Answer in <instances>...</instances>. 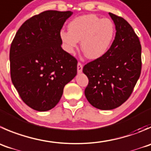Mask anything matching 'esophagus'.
<instances>
[{
  "label": "esophagus",
  "mask_w": 151,
  "mask_h": 151,
  "mask_svg": "<svg viewBox=\"0 0 151 151\" xmlns=\"http://www.w3.org/2000/svg\"><path fill=\"white\" fill-rule=\"evenodd\" d=\"M82 71H83V65L80 63H77V72L80 74L82 72Z\"/></svg>",
  "instance_id": "esophagus-1"
}]
</instances>
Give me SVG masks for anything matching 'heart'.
I'll use <instances>...</instances> for the list:
<instances>
[{"label": "heart", "instance_id": "heart-1", "mask_svg": "<svg viewBox=\"0 0 151 151\" xmlns=\"http://www.w3.org/2000/svg\"><path fill=\"white\" fill-rule=\"evenodd\" d=\"M116 28L109 18L95 14H84L68 23V30H62L60 37L65 50L74 53L80 40V48L85 56L96 60L105 55L114 39Z\"/></svg>", "mask_w": 151, "mask_h": 151}]
</instances>
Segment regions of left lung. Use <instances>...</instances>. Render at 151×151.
Here are the masks:
<instances>
[{
	"mask_svg": "<svg viewBox=\"0 0 151 151\" xmlns=\"http://www.w3.org/2000/svg\"><path fill=\"white\" fill-rule=\"evenodd\" d=\"M109 15L116 28L114 40L105 55L83 69L89 80L86 99L100 110L114 109L129 98L142 68V47L133 28L122 17Z\"/></svg>",
	"mask_w": 151,
	"mask_h": 151,
	"instance_id": "8db88e82",
	"label": "left lung"
}]
</instances>
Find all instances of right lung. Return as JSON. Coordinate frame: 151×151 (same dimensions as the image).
Returning a JSON list of instances; mask_svg holds the SVG:
<instances>
[{
  "label": "right lung",
  "instance_id": "add662e5",
  "mask_svg": "<svg viewBox=\"0 0 151 151\" xmlns=\"http://www.w3.org/2000/svg\"><path fill=\"white\" fill-rule=\"evenodd\" d=\"M72 14L49 10L33 16L23 23L12 43V81L22 100L35 111L53 108L64 86L77 75V60L62 49L60 37Z\"/></svg>",
  "mask_w": 151,
  "mask_h": 151
}]
</instances>
